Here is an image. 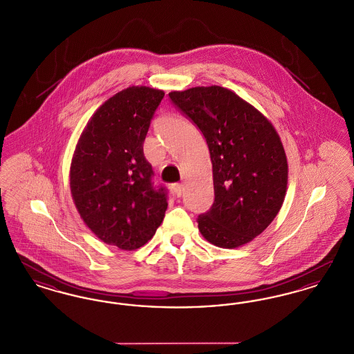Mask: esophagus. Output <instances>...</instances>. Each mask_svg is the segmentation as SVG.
Returning a JSON list of instances; mask_svg holds the SVG:
<instances>
[{"label": "esophagus", "mask_w": 354, "mask_h": 354, "mask_svg": "<svg viewBox=\"0 0 354 354\" xmlns=\"http://www.w3.org/2000/svg\"><path fill=\"white\" fill-rule=\"evenodd\" d=\"M172 189H174L175 195H176L178 198H180L182 194H183V191H185V185H180V183H176V185H172Z\"/></svg>", "instance_id": "1"}]
</instances>
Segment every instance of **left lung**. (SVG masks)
Listing matches in <instances>:
<instances>
[{
    "label": "left lung",
    "mask_w": 354,
    "mask_h": 354,
    "mask_svg": "<svg viewBox=\"0 0 354 354\" xmlns=\"http://www.w3.org/2000/svg\"><path fill=\"white\" fill-rule=\"evenodd\" d=\"M169 95L202 131L212 162L215 201L198 216L201 234L220 248L252 241L286 198L288 163L280 136L257 109L221 86Z\"/></svg>",
    "instance_id": "8db88e82"
}]
</instances>
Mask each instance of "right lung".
<instances>
[{"label":"right lung","mask_w":354,"mask_h":354,"mask_svg":"<svg viewBox=\"0 0 354 354\" xmlns=\"http://www.w3.org/2000/svg\"><path fill=\"white\" fill-rule=\"evenodd\" d=\"M165 91L133 86L109 98L87 122L70 166L74 204L103 243L133 251L155 235L167 189L155 187L143 142Z\"/></svg>","instance_id":"right-lung-1"}]
</instances>
